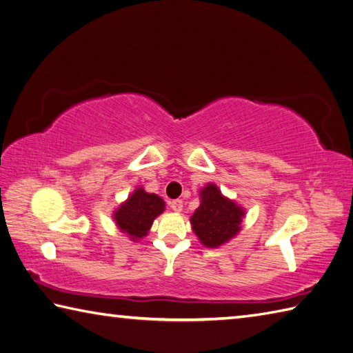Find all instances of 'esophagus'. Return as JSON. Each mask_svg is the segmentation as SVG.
<instances>
[{
    "mask_svg": "<svg viewBox=\"0 0 353 353\" xmlns=\"http://www.w3.org/2000/svg\"><path fill=\"white\" fill-rule=\"evenodd\" d=\"M170 208H171L174 212H182L183 201L179 200V199H177V200H171V201H170Z\"/></svg>",
    "mask_w": 353,
    "mask_h": 353,
    "instance_id": "obj_1",
    "label": "esophagus"
}]
</instances>
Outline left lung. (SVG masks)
Wrapping results in <instances>:
<instances>
[{"label":"left lung","instance_id":"obj_1","mask_svg":"<svg viewBox=\"0 0 353 353\" xmlns=\"http://www.w3.org/2000/svg\"><path fill=\"white\" fill-rule=\"evenodd\" d=\"M200 206L191 216V224L201 244L215 249L238 235L245 215L241 206L224 197L214 183H208L200 191Z\"/></svg>","mask_w":353,"mask_h":353}]
</instances>
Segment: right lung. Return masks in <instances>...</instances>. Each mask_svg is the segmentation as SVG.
<instances>
[{
  "label": "right lung",
  "mask_w": 353,
  "mask_h": 353,
  "mask_svg": "<svg viewBox=\"0 0 353 353\" xmlns=\"http://www.w3.org/2000/svg\"><path fill=\"white\" fill-rule=\"evenodd\" d=\"M163 208L165 201L159 196L137 188L114 212V220L123 234L132 241H138L148 234L156 216L163 212Z\"/></svg>",
  "instance_id": "add662e5"
}]
</instances>
